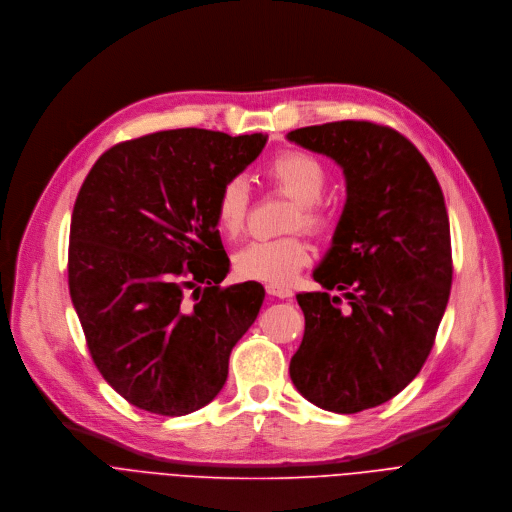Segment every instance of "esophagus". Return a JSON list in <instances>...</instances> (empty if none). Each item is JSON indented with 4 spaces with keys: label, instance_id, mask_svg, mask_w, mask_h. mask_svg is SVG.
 I'll return each mask as SVG.
<instances>
[{
    "label": "esophagus",
    "instance_id": "1",
    "mask_svg": "<svg viewBox=\"0 0 512 512\" xmlns=\"http://www.w3.org/2000/svg\"><path fill=\"white\" fill-rule=\"evenodd\" d=\"M266 292L276 296V298H290L292 296V288L282 286V284H266Z\"/></svg>",
    "mask_w": 512,
    "mask_h": 512
}]
</instances>
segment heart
<instances>
[{
    "instance_id": "1",
    "label": "heart",
    "mask_w": 512,
    "mask_h": 512,
    "mask_svg": "<svg viewBox=\"0 0 512 512\" xmlns=\"http://www.w3.org/2000/svg\"><path fill=\"white\" fill-rule=\"evenodd\" d=\"M266 177L280 193L296 201L290 230L300 226L315 234L329 230L331 214L321 201L327 187V171L317 157L304 151H286L268 163ZM248 203V185L242 179H230L222 187L216 199V226L228 240H236L244 232ZM309 258V246L298 236L256 240L236 252L234 270L244 280L286 284Z\"/></svg>"
}]
</instances>
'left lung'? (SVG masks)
<instances>
[{"label": "left lung", "instance_id": "1", "mask_svg": "<svg viewBox=\"0 0 512 512\" xmlns=\"http://www.w3.org/2000/svg\"><path fill=\"white\" fill-rule=\"evenodd\" d=\"M286 139L331 157L347 185L331 248L313 272L325 290L296 294L304 337L290 379L321 410L357 414L395 397L434 347L452 284L444 193L424 155L389 127L337 121Z\"/></svg>", "mask_w": 512, "mask_h": 512}]
</instances>
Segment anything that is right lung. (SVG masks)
Listing matches in <instances>:
<instances>
[{
    "label": "right lung",
    "instance_id": "add662e5",
    "mask_svg": "<svg viewBox=\"0 0 512 512\" xmlns=\"http://www.w3.org/2000/svg\"><path fill=\"white\" fill-rule=\"evenodd\" d=\"M266 141L206 129L153 133L102 153L78 191L70 298L94 365L139 410L185 416L208 405L260 313L262 284L220 288L230 260L216 199Z\"/></svg>",
    "mask_w": 512,
    "mask_h": 512
}]
</instances>
